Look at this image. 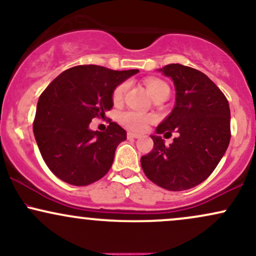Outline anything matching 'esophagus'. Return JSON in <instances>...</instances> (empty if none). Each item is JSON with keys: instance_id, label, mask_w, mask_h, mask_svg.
Returning <instances> with one entry per match:
<instances>
[{"instance_id": "obj_1", "label": "esophagus", "mask_w": 256, "mask_h": 256, "mask_svg": "<svg viewBox=\"0 0 256 256\" xmlns=\"http://www.w3.org/2000/svg\"><path fill=\"white\" fill-rule=\"evenodd\" d=\"M128 140H134V138H140V134H134V132H128Z\"/></svg>"}]
</instances>
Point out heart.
Returning <instances> with one entry per match:
<instances>
[{"mask_svg": "<svg viewBox=\"0 0 256 256\" xmlns=\"http://www.w3.org/2000/svg\"><path fill=\"white\" fill-rule=\"evenodd\" d=\"M144 83L152 100L158 98V96L170 95L168 85H167L162 79L150 77V78H146ZM126 90H128V83H120L118 86L113 90L112 98H113L114 104H120V102L122 101ZM120 120H122V124H124L128 130L142 132L146 130V126H148L149 122H150L152 116H148V114L140 113V112L128 110L122 114V118H120Z\"/></svg>", "mask_w": 256, "mask_h": 256, "instance_id": "obj_1", "label": "heart"}]
</instances>
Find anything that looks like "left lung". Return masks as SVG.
<instances>
[{
  "label": "left lung",
  "mask_w": 256,
  "mask_h": 256,
  "mask_svg": "<svg viewBox=\"0 0 256 256\" xmlns=\"http://www.w3.org/2000/svg\"><path fill=\"white\" fill-rule=\"evenodd\" d=\"M171 77L176 106L152 136L154 148L140 158L152 183L170 192L192 189L206 180L228 149L231 138L230 107L222 90L204 73L180 64L158 70ZM178 137L165 146L161 133Z\"/></svg>",
  "instance_id": "obj_1"
}]
</instances>
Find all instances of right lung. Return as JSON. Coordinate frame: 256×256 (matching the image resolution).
Listing matches in <instances>:
<instances>
[{
	"mask_svg": "<svg viewBox=\"0 0 256 256\" xmlns=\"http://www.w3.org/2000/svg\"><path fill=\"white\" fill-rule=\"evenodd\" d=\"M138 70L113 71L80 64L58 76L40 96L34 134L49 170L66 183L85 186L110 171L126 131L110 122L104 132L89 128L113 107V90Z\"/></svg>",
	"mask_w": 256,
	"mask_h": 256,
	"instance_id": "right-lung-1",
	"label": "right lung"
}]
</instances>
